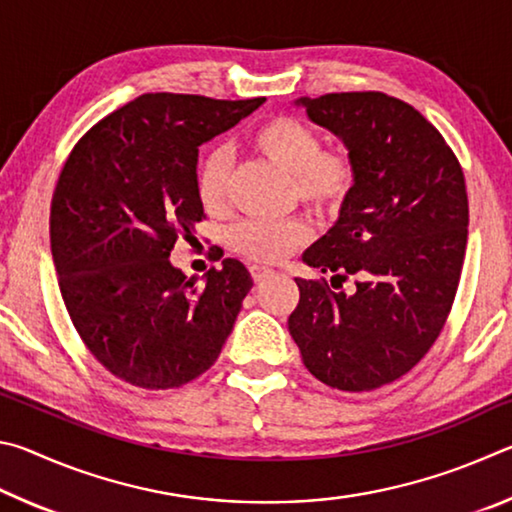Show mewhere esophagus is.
<instances>
[{
    "label": "esophagus",
    "mask_w": 512,
    "mask_h": 512,
    "mask_svg": "<svg viewBox=\"0 0 512 512\" xmlns=\"http://www.w3.org/2000/svg\"><path fill=\"white\" fill-rule=\"evenodd\" d=\"M275 271L273 268H268V266H250V275H253V280L255 282H264L266 277H271Z\"/></svg>",
    "instance_id": "obj_1"
}]
</instances>
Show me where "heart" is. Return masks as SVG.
I'll use <instances>...</instances> for the list:
<instances>
[{"instance_id":"obj_1","label":"heart","mask_w":512,"mask_h":512,"mask_svg":"<svg viewBox=\"0 0 512 512\" xmlns=\"http://www.w3.org/2000/svg\"><path fill=\"white\" fill-rule=\"evenodd\" d=\"M248 146L273 167L287 173L291 192L318 212L336 210L350 196L357 164L343 146L325 149L316 128L289 115L262 121L248 133ZM196 196L207 212H219L228 201V155L205 153L196 169ZM309 237L302 219H246L232 230V246L255 262H275Z\"/></svg>"}]
</instances>
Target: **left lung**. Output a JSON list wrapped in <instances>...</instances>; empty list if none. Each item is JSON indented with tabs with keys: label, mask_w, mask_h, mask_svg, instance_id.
<instances>
[{
	"label": "left lung",
	"mask_w": 512,
	"mask_h": 512,
	"mask_svg": "<svg viewBox=\"0 0 512 512\" xmlns=\"http://www.w3.org/2000/svg\"><path fill=\"white\" fill-rule=\"evenodd\" d=\"M314 124L352 153L357 180L334 228L302 262L334 273L339 288L300 280L289 332L323 384L361 393L391 384L418 363L452 311L467 246L465 176L438 128L384 92L302 97Z\"/></svg>",
	"instance_id": "1"
}]
</instances>
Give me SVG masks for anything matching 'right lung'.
<instances>
[{"instance_id": "1", "label": "right lung", "mask_w": 512, "mask_h": 512, "mask_svg": "<svg viewBox=\"0 0 512 512\" xmlns=\"http://www.w3.org/2000/svg\"><path fill=\"white\" fill-rule=\"evenodd\" d=\"M264 101L142 94L94 124L60 171L49 216L58 287L85 348L128 384L183 386L232 332L253 287L246 266L228 257L198 284L169 255L205 216L198 146Z\"/></svg>"}]
</instances>
